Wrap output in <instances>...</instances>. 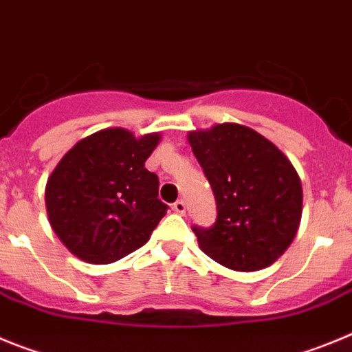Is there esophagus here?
<instances>
[{
	"instance_id": "obj_1",
	"label": "esophagus",
	"mask_w": 352,
	"mask_h": 352,
	"mask_svg": "<svg viewBox=\"0 0 352 352\" xmlns=\"http://www.w3.org/2000/svg\"><path fill=\"white\" fill-rule=\"evenodd\" d=\"M186 201L184 199H177L175 204H173V210L177 212V214H186Z\"/></svg>"
}]
</instances>
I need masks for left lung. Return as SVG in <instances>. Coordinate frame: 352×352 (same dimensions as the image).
I'll use <instances>...</instances> for the list:
<instances>
[{
	"instance_id": "obj_1",
	"label": "left lung",
	"mask_w": 352,
	"mask_h": 352,
	"mask_svg": "<svg viewBox=\"0 0 352 352\" xmlns=\"http://www.w3.org/2000/svg\"><path fill=\"white\" fill-rule=\"evenodd\" d=\"M189 144L217 207L210 228L192 226L201 251L236 272L272 265L302 217V182L291 161L258 131L231 122L191 131Z\"/></svg>"
}]
</instances>
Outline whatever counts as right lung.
Segmentation results:
<instances>
[{"label":"right lung","mask_w":352,"mask_h":352,"mask_svg":"<svg viewBox=\"0 0 352 352\" xmlns=\"http://www.w3.org/2000/svg\"><path fill=\"white\" fill-rule=\"evenodd\" d=\"M157 133L135 138L122 128L98 131L59 161L45 189L50 226L77 258L107 265L144 245L168 205L145 161Z\"/></svg>","instance_id":"add662e5"}]
</instances>
